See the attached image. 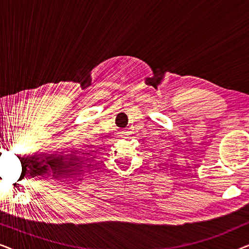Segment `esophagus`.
I'll return each instance as SVG.
<instances>
[{"instance_id":"esophagus-1","label":"esophagus","mask_w":249,"mask_h":249,"mask_svg":"<svg viewBox=\"0 0 249 249\" xmlns=\"http://www.w3.org/2000/svg\"><path fill=\"white\" fill-rule=\"evenodd\" d=\"M118 136H119V137H120V138H128V136L129 135H130V134H129V131H125V130H124V131H121V132H118Z\"/></svg>"}]
</instances>
